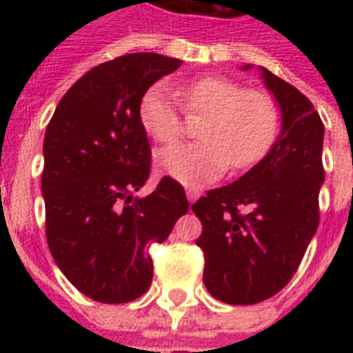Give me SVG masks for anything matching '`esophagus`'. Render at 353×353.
<instances>
[{"label":"esophagus","instance_id":"1","mask_svg":"<svg viewBox=\"0 0 353 353\" xmlns=\"http://www.w3.org/2000/svg\"><path fill=\"white\" fill-rule=\"evenodd\" d=\"M199 196H201V192H199L198 188H190V187L187 188V198H188V201H190V203H194V201H196Z\"/></svg>","mask_w":353,"mask_h":353}]
</instances>
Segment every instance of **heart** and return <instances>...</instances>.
Here are the masks:
<instances>
[{"instance_id":"heart-1","label":"heart","mask_w":353,"mask_h":353,"mask_svg":"<svg viewBox=\"0 0 353 353\" xmlns=\"http://www.w3.org/2000/svg\"><path fill=\"white\" fill-rule=\"evenodd\" d=\"M179 95L188 113L207 115L199 130L203 143L161 150L157 168L165 176L187 187H203L223 176L231 163L238 170L256 165L273 146L279 112L268 93L212 74L185 84ZM139 119L159 143H174L183 132L181 108L163 84L144 91Z\"/></svg>"}]
</instances>
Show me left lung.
Returning a JSON list of instances; mask_svg holds the SVG:
<instances>
[{"label":"left lung","instance_id":"left-lung-1","mask_svg":"<svg viewBox=\"0 0 353 353\" xmlns=\"http://www.w3.org/2000/svg\"><path fill=\"white\" fill-rule=\"evenodd\" d=\"M260 71L282 113L279 139L240 179L192 205L203 225L196 243L205 254V288L234 306L276 295L295 274L317 231L324 183L319 113L296 88Z\"/></svg>","mask_w":353,"mask_h":353}]
</instances>
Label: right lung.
I'll return each mask as SVG.
<instances>
[{
	"label": "right lung",
	"mask_w": 353,
	"mask_h": 353,
	"mask_svg": "<svg viewBox=\"0 0 353 353\" xmlns=\"http://www.w3.org/2000/svg\"><path fill=\"white\" fill-rule=\"evenodd\" d=\"M181 60L132 52L74 82L46 130L41 196L46 236L71 284L97 302L122 304L146 293L152 241H165L187 214L185 190L163 177L139 198L150 176V144L139 102Z\"/></svg>",
	"instance_id": "obj_1"
}]
</instances>
